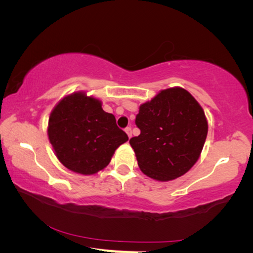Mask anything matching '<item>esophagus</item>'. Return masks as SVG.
Wrapping results in <instances>:
<instances>
[{"label":"esophagus","instance_id":"esophagus-1","mask_svg":"<svg viewBox=\"0 0 253 253\" xmlns=\"http://www.w3.org/2000/svg\"><path fill=\"white\" fill-rule=\"evenodd\" d=\"M125 131H126V134L128 135V137H131V128L130 127H127V128H125Z\"/></svg>","mask_w":253,"mask_h":253}]
</instances>
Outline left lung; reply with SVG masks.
I'll list each match as a JSON object with an SVG mask.
<instances>
[{
    "label": "left lung",
    "instance_id": "left-lung-1",
    "mask_svg": "<svg viewBox=\"0 0 253 253\" xmlns=\"http://www.w3.org/2000/svg\"><path fill=\"white\" fill-rule=\"evenodd\" d=\"M140 134L129 140L146 176L169 182L187 173L200 158L208 119L198 100L182 87L161 90L139 106Z\"/></svg>",
    "mask_w": 253,
    "mask_h": 253
}]
</instances>
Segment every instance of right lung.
<instances>
[{"label": "right lung", "mask_w": 253, "mask_h": 253, "mask_svg": "<svg viewBox=\"0 0 253 253\" xmlns=\"http://www.w3.org/2000/svg\"><path fill=\"white\" fill-rule=\"evenodd\" d=\"M100 99L85 91L62 98L51 110L49 142L59 162L77 174L93 175L109 164L128 136L116 125L113 114L102 109Z\"/></svg>", "instance_id": "obj_1"}]
</instances>
